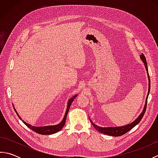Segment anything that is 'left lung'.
<instances>
[{"label":"left lung","mask_w":158,"mask_h":158,"mask_svg":"<svg viewBox=\"0 0 158 158\" xmlns=\"http://www.w3.org/2000/svg\"><path fill=\"white\" fill-rule=\"evenodd\" d=\"M140 59L144 63V65L145 66L146 70L147 72V76H148V79H149V89H148V94H147L146 100H145V105L144 106V109L143 110L142 113L140 114V115L137 117V118L133 122L130 123V124H127V125L126 126H119V127H100L96 125L95 123H94L92 122V121L89 119L90 122H91L93 126L94 127V128L98 131L99 132H101L104 135H109V136H120L122 135H123L124 134L127 133L128 131L130 130H132L134 127L136 126L137 124H138L140 120L142 119L143 117L145 114L146 111V108H147V98H148V96L149 94V92H150V86H151V83H150V79H149V73H148V68H147V64L146 61V58L145 56H144L143 53H142L140 56Z\"/></svg>","instance_id":"1"}]
</instances>
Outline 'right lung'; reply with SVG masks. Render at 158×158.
<instances>
[{"label":"right lung","instance_id":"right-lung-1","mask_svg":"<svg viewBox=\"0 0 158 158\" xmlns=\"http://www.w3.org/2000/svg\"><path fill=\"white\" fill-rule=\"evenodd\" d=\"M77 96V94L75 95L73 97H72V98H70L69 100V102H68V103H67L68 105H67V107H66V113L64 114V116L62 122L58 124H56V125H54V126L37 127V126H33L31 125V124L27 123L26 122H24L23 120H22V122L26 126H28L30 129H31L32 130H33L34 132H35L36 133L40 134V135H53V134H55L56 132H59L60 130H61L62 129V127H64V126L66 120V117H67V115H68V113H69V109L70 107V105H71V103L73 102L74 99H75ZM13 107H14V106H13ZM14 110H15V111L17 115H18V116L19 117V119H22V118L19 117L18 112L16 111V110H15V108H14Z\"/></svg>","mask_w":158,"mask_h":158}]
</instances>
